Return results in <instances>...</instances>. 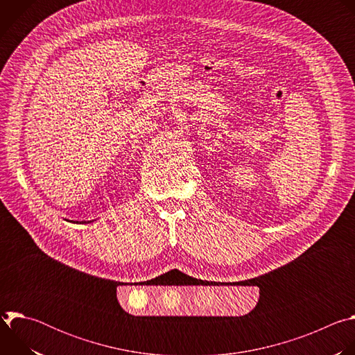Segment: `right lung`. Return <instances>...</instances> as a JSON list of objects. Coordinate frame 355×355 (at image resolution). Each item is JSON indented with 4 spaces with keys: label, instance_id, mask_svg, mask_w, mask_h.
I'll return each mask as SVG.
<instances>
[{
    "label": "right lung",
    "instance_id": "add662e5",
    "mask_svg": "<svg viewBox=\"0 0 355 355\" xmlns=\"http://www.w3.org/2000/svg\"><path fill=\"white\" fill-rule=\"evenodd\" d=\"M76 223H78V222H76ZM84 223H85V222H84Z\"/></svg>",
    "mask_w": 355,
    "mask_h": 355
}]
</instances>
